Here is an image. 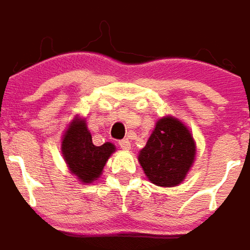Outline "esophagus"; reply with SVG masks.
<instances>
[{"label":"esophagus","mask_w":250,"mask_h":250,"mask_svg":"<svg viewBox=\"0 0 250 250\" xmlns=\"http://www.w3.org/2000/svg\"><path fill=\"white\" fill-rule=\"evenodd\" d=\"M119 145H120V147L123 148V150H130V148H131V143H130L127 139H125V140H122Z\"/></svg>","instance_id":"esophagus-1"}]
</instances>
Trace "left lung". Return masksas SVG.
Here are the masks:
<instances>
[{
	"label": "left lung",
	"instance_id": "left-lung-1",
	"mask_svg": "<svg viewBox=\"0 0 250 250\" xmlns=\"http://www.w3.org/2000/svg\"><path fill=\"white\" fill-rule=\"evenodd\" d=\"M194 159L196 142L192 131L174 116H165L156 122L137 157L148 182L160 188H174L183 183Z\"/></svg>",
	"mask_w": 250,
	"mask_h": 250
}]
</instances>
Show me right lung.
Wrapping results in <instances>:
<instances>
[{"mask_svg":"<svg viewBox=\"0 0 250 250\" xmlns=\"http://www.w3.org/2000/svg\"><path fill=\"white\" fill-rule=\"evenodd\" d=\"M114 151L116 146L110 142L102 146L93 145L85 119L79 114L70 122L61 137L62 159L81 185H90L100 179L107 160Z\"/></svg>","mask_w":250,"mask_h":250,"instance_id":"add662e5","label":"right lung"}]
</instances>
